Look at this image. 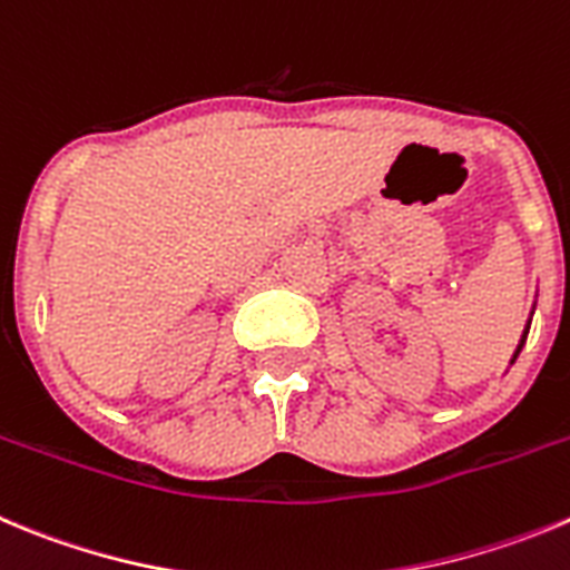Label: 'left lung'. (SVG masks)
I'll use <instances>...</instances> for the list:
<instances>
[{"instance_id":"obj_1","label":"left lung","mask_w":570,"mask_h":570,"mask_svg":"<svg viewBox=\"0 0 570 570\" xmlns=\"http://www.w3.org/2000/svg\"><path fill=\"white\" fill-rule=\"evenodd\" d=\"M529 325H531V322H529ZM529 325H525V331H523V338H520V344H517L514 356H511V364H514V358L520 356V350H523V344H525V336H529Z\"/></svg>"}]
</instances>
